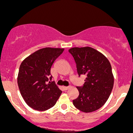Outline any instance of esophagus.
I'll use <instances>...</instances> for the list:
<instances>
[{"instance_id":"esophagus-1","label":"esophagus","mask_w":133,"mask_h":133,"mask_svg":"<svg viewBox=\"0 0 133 133\" xmlns=\"http://www.w3.org/2000/svg\"><path fill=\"white\" fill-rule=\"evenodd\" d=\"M69 86H64V87H63V88H64V90H67V89H69Z\"/></svg>"}]
</instances>
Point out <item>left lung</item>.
Returning a JSON list of instances; mask_svg holds the SVG:
<instances>
[{"label":"left lung","instance_id":"1","mask_svg":"<svg viewBox=\"0 0 133 133\" xmlns=\"http://www.w3.org/2000/svg\"><path fill=\"white\" fill-rule=\"evenodd\" d=\"M69 52L75 60L79 77H86L83 85L77 87L79 96L73 104L84 113L96 111L105 103L113 89L114 78L110 62L90 47L73 48Z\"/></svg>","mask_w":133,"mask_h":133}]
</instances>
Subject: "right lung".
Returning <instances> with one entry per match:
<instances>
[{"mask_svg": "<svg viewBox=\"0 0 133 133\" xmlns=\"http://www.w3.org/2000/svg\"><path fill=\"white\" fill-rule=\"evenodd\" d=\"M63 48H45L26 58L19 68L18 85L26 104L37 111L51 108L62 91L54 81L50 70L54 62L64 52Z\"/></svg>", "mask_w": 133, "mask_h": 133, "instance_id": "1", "label": "right lung"}]
</instances>
